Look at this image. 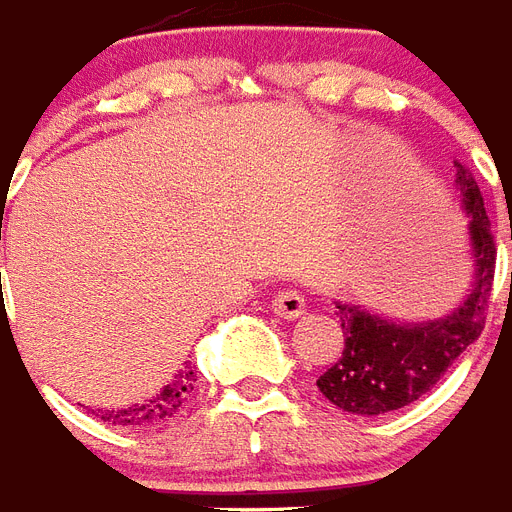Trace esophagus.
Segmentation results:
<instances>
[{
    "instance_id": "esophagus-1",
    "label": "esophagus",
    "mask_w": 512,
    "mask_h": 512,
    "mask_svg": "<svg viewBox=\"0 0 512 512\" xmlns=\"http://www.w3.org/2000/svg\"><path fill=\"white\" fill-rule=\"evenodd\" d=\"M272 309L282 320H298L301 314H306V298L298 290H282L272 301Z\"/></svg>"
}]
</instances>
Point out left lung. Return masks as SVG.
Wrapping results in <instances>:
<instances>
[{"mask_svg": "<svg viewBox=\"0 0 512 512\" xmlns=\"http://www.w3.org/2000/svg\"><path fill=\"white\" fill-rule=\"evenodd\" d=\"M455 187L468 216L465 235L473 261L468 296L449 314L425 322L386 320L365 306L335 301L343 327V354L317 378V388L338 410L372 418L418 402L484 330L497 248L484 195L470 169L457 161Z\"/></svg>", "mask_w": 512, "mask_h": 512, "instance_id": "1", "label": "left lung"}]
</instances>
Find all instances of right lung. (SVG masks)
Wrapping results in <instances>:
<instances>
[{
	"mask_svg": "<svg viewBox=\"0 0 512 512\" xmlns=\"http://www.w3.org/2000/svg\"><path fill=\"white\" fill-rule=\"evenodd\" d=\"M192 383H195V372L187 365L158 394L147 396L145 402L129 404V407H113V410L105 412L97 410V415H100V420L118 425V428H142V425L161 423L166 418H174L182 410V404L187 402V394L192 391Z\"/></svg>",
	"mask_w": 512,
	"mask_h": 512,
	"instance_id": "add662e5",
	"label": "right lung"
}]
</instances>
